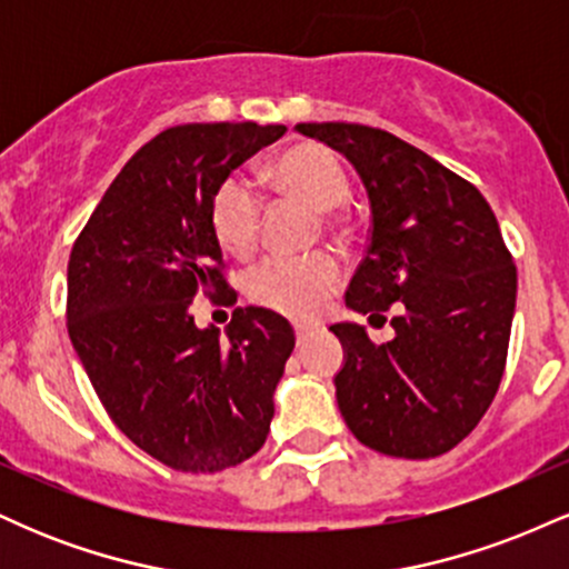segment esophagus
Instances as JSON below:
<instances>
[{
    "label": "esophagus",
    "mask_w": 569,
    "mask_h": 569,
    "mask_svg": "<svg viewBox=\"0 0 569 569\" xmlns=\"http://www.w3.org/2000/svg\"><path fill=\"white\" fill-rule=\"evenodd\" d=\"M297 348H305L307 345V339H310V329H307V326H297Z\"/></svg>",
    "instance_id": "esophagus-1"
}]
</instances>
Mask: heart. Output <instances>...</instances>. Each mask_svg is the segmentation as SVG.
<instances>
[{
	"label": "heart",
	"instance_id": "b5f03b06",
	"mask_svg": "<svg viewBox=\"0 0 569 569\" xmlns=\"http://www.w3.org/2000/svg\"><path fill=\"white\" fill-rule=\"evenodd\" d=\"M272 179L293 198L316 211H337L348 206L350 179L335 152L318 143H299L272 162ZM211 230L219 246L232 257H246L262 230V200L240 176L217 187L211 200ZM342 280L337 259L329 253L312 257H267L246 276V291L257 305L291 318H310Z\"/></svg>",
	"mask_w": 569,
	"mask_h": 569
}]
</instances>
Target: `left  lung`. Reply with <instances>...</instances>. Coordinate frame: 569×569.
<instances>
[{
	"instance_id": "1",
	"label": "left lung",
	"mask_w": 569,
	"mask_h": 569,
	"mask_svg": "<svg viewBox=\"0 0 569 569\" xmlns=\"http://www.w3.org/2000/svg\"><path fill=\"white\" fill-rule=\"evenodd\" d=\"M361 176L371 208L367 257L345 305L390 310L396 337L375 345L335 323L345 350L337 403L358 441L426 460L479 426L502 380L516 307V267L489 202L466 179L388 130L299 122Z\"/></svg>"
}]
</instances>
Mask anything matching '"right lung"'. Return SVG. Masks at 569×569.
I'll return each mask as SVG.
<instances>
[{"label": "right lung", "mask_w": 569, "mask_h": 569, "mask_svg": "<svg viewBox=\"0 0 569 569\" xmlns=\"http://www.w3.org/2000/svg\"><path fill=\"white\" fill-rule=\"evenodd\" d=\"M286 126L189 122L162 130L103 192L69 257V337L103 409L136 447L184 473H217L262 449L293 329L234 307L224 337L200 329V293L234 305L211 200Z\"/></svg>", "instance_id": "obj_1"}]
</instances>
